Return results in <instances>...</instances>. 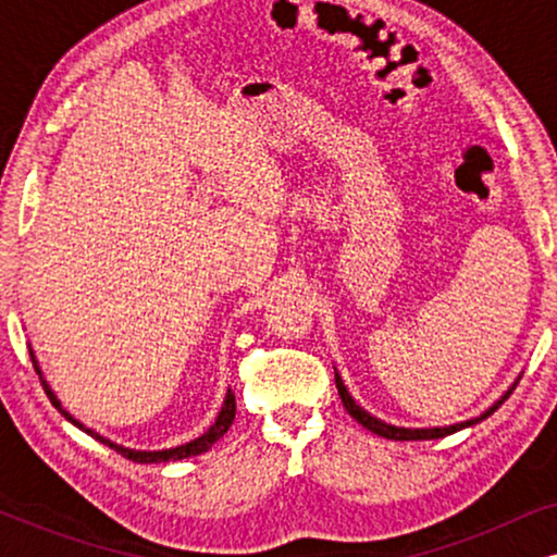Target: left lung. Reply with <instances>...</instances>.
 Listing matches in <instances>:
<instances>
[{
  "label": "left lung",
  "mask_w": 557,
  "mask_h": 557,
  "mask_svg": "<svg viewBox=\"0 0 557 557\" xmlns=\"http://www.w3.org/2000/svg\"><path fill=\"white\" fill-rule=\"evenodd\" d=\"M334 380H337L339 398H342V403H345L347 413L352 416L357 423H362L368 431L377 433V436H383V438H391V441H429V438H444V436H448V433H456V431L467 429V425H474V423H479V421H484V418L492 416L494 410H497V408L502 406V403H505V400L509 398V393H512V387H509V393H505V398L494 403V406H492L490 410H484V413L479 416V418H471V421L446 425V429H398V425H391V423H385V421H377L375 416H370L368 410H362V408L357 406V403L352 400V395L347 393V387H345V383H342V377L334 375Z\"/></svg>",
  "instance_id": "left-lung-1"
}]
</instances>
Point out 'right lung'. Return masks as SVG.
<instances>
[{
  "label": "right lung",
  "instance_id": "obj_1",
  "mask_svg": "<svg viewBox=\"0 0 557 557\" xmlns=\"http://www.w3.org/2000/svg\"><path fill=\"white\" fill-rule=\"evenodd\" d=\"M29 360H33V368H35L37 375H42L40 368H37V360H35V355H33V352H29ZM40 383H42V387H45V393H48V398H50L52 406H55V408L60 410V413H63V416L67 418V421L78 425V429H83V423H78L71 413H67V410L60 408V400L55 398V393L50 391V385L45 383L42 377H40ZM233 418H235V395H233L231 391H227V395H225V403H223V410H220L218 421L210 425L208 433H202L200 438L189 441V444H185V446H177V448H164V451H134V448H124V446H119V444H111L109 438L98 436V433H94L90 429H83V431L90 433V436L98 438V441H101V444H106L109 448H113V451L121 454V456H124V459H128V461H136V463H162V461H180V459H187V456L205 454L212 444H215V441H218L220 436H223V433H225L227 429H231Z\"/></svg>",
  "mask_w": 557,
  "mask_h": 557
}]
</instances>
